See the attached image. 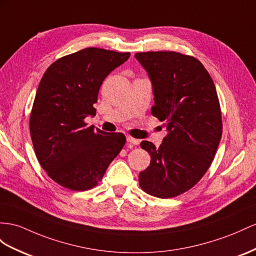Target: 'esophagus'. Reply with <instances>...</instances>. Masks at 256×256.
<instances>
[{
    "mask_svg": "<svg viewBox=\"0 0 256 256\" xmlns=\"http://www.w3.org/2000/svg\"><path fill=\"white\" fill-rule=\"evenodd\" d=\"M126 140H128V144H132V145H134V146L140 145V140H136V138H133L132 136H126Z\"/></svg>",
    "mask_w": 256,
    "mask_h": 256,
    "instance_id": "esophagus-1",
    "label": "esophagus"
}]
</instances>
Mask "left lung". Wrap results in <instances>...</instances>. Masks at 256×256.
I'll return each instance as SVG.
<instances>
[{
  "label": "left lung",
  "mask_w": 256,
  "mask_h": 256,
  "mask_svg": "<svg viewBox=\"0 0 256 256\" xmlns=\"http://www.w3.org/2000/svg\"><path fill=\"white\" fill-rule=\"evenodd\" d=\"M152 84V114L168 135L159 148L144 140L150 166L140 173L144 192L172 198L192 188L206 174L222 138V114L211 76L192 56L176 52L136 53Z\"/></svg>",
  "instance_id": "8db88e82"
}]
</instances>
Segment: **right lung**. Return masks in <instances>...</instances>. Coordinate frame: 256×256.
Returning a JSON list of instances; mask_svg holds the SVG:
<instances>
[{
    "label": "right lung",
    "mask_w": 256,
    "mask_h": 256,
    "mask_svg": "<svg viewBox=\"0 0 256 256\" xmlns=\"http://www.w3.org/2000/svg\"><path fill=\"white\" fill-rule=\"evenodd\" d=\"M130 53L88 48L64 56L43 74L30 114L36 156L50 178L71 190H88L102 180L122 150L126 136L86 126L94 116L100 85Z\"/></svg>",
    "instance_id": "obj_1"
}]
</instances>
